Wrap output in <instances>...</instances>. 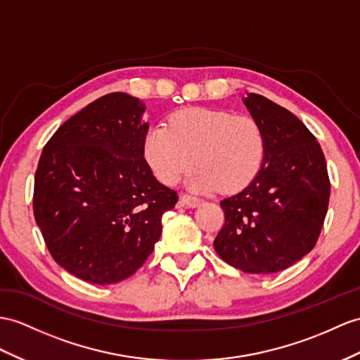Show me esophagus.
Listing matches in <instances>:
<instances>
[{
	"label": "esophagus",
	"mask_w": 360,
	"mask_h": 360,
	"mask_svg": "<svg viewBox=\"0 0 360 360\" xmlns=\"http://www.w3.org/2000/svg\"><path fill=\"white\" fill-rule=\"evenodd\" d=\"M201 201H203V200L198 198V197L191 195V194H183L180 197V205L185 206V207H197L201 203Z\"/></svg>",
	"instance_id": "1"
}]
</instances>
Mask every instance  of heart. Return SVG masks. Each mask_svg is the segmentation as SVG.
Segmentation results:
<instances>
[{
  "label": "heart",
  "mask_w": 360,
  "mask_h": 360,
  "mask_svg": "<svg viewBox=\"0 0 360 360\" xmlns=\"http://www.w3.org/2000/svg\"><path fill=\"white\" fill-rule=\"evenodd\" d=\"M264 153V134L255 120L212 108L181 110L169 127L155 124L143 139L145 159L157 179L175 185L195 163L200 168L189 183L201 191L244 188L259 171Z\"/></svg>",
  "instance_id": "obj_1"
}]
</instances>
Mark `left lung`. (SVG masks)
<instances>
[{"mask_svg": "<svg viewBox=\"0 0 360 360\" xmlns=\"http://www.w3.org/2000/svg\"><path fill=\"white\" fill-rule=\"evenodd\" d=\"M243 102L264 134V160L246 188L220 201L224 224L214 248L246 274H276L319 238L330 200L327 162L293 112L255 93Z\"/></svg>", "mask_w": 360, "mask_h": 360, "instance_id": "obj_1", "label": "left lung"}]
</instances>
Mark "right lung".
<instances>
[{
	"label": "right lung",
	"mask_w": 360,
	"mask_h": 360,
	"mask_svg": "<svg viewBox=\"0 0 360 360\" xmlns=\"http://www.w3.org/2000/svg\"><path fill=\"white\" fill-rule=\"evenodd\" d=\"M146 107L110 93L58 128L34 174L33 214L50 255L93 284L124 281L162 235L177 192L157 181L143 157Z\"/></svg>",
	"instance_id": "add662e5"
}]
</instances>
